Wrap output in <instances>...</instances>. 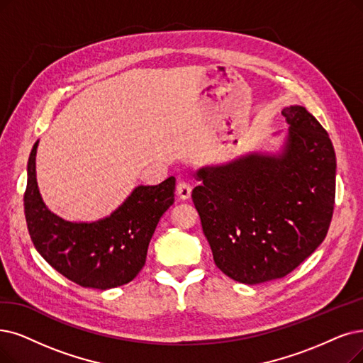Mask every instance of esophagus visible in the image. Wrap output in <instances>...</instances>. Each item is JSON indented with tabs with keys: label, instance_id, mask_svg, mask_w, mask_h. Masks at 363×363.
Listing matches in <instances>:
<instances>
[{
	"label": "esophagus",
	"instance_id": "1",
	"mask_svg": "<svg viewBox=\"0 0 363 363\" xmlns=\"http://www.w3.org/2000/svg\"><path fill=\"white\" fill-rule=\"evenodd\" d=\"M191 192H192V186L184 182V180H180L177 183V195L180 196V199H187L191 196Z\"/></svg>",
	"mask_w": 363,
	"mask_h": 363
}]
</instances>
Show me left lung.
Instances as JSON below:
<instances>
[{
	"instance_id": "8db88e82",
	"label": "left lung",
	"mask_w": 363,
	"mask_h": 363,
	"mask_svg": "<svg viewBox=\"0 0 363 363\" xmlns=\"http://www.w3.org/2000/svg\"><path fill=\"white\" fill-rule=\"evenodd\" d=\"M279 155L252 153L196 171L192 201L214 264L229 279H281L325 240L335 204L337 159L325 128L301 106Z\"/></svg>"
}]
</instances>
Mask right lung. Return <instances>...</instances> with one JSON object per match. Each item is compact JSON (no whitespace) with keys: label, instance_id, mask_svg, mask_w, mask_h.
I'll return each mask as SVG.
<instances>
[{"label":"right lung","instance_id":"obj_1","mask_svg":"<svg viewBox=\"0 0 363 363\" xmlns=\"http://www.w3.org/2000/svg\"><path fill=\"white\" fill-rule=\"evenodd\" d=\"M38 141L28 161L23 208L37 252L68 280L82 287L106 289L126 284L146 264L156 225L172 206L176 179L138 186L106 219L77 223L53 214L41 199L35 179Z\"/></svg>","mask_w":363,"mask_h":363}]
</instances>
